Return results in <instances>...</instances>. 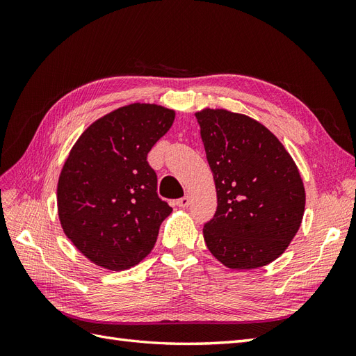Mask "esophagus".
Here are the masks:
<instances>
[{"label":"esophagus","instance_id":"1","mask_svg":"<svg viewBox=\"0 0 356 356\" xmlns=\"http://www.w3.org/2000/svg\"><path fill=\"white\" fill-rule=\"evenodd\" d=\"M177 204H178L179 208H187L188 204H190V197L186 195L184 197H181V199L177 200Z\"/></svg>","mask_w":356,"mask_h":356}]
</instances>
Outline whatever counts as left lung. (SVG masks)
<instances>
[{
    "label": "left lung",
    "mask_w": 356,
    "mask_h": 356,
    "mask_svg": "<svg viewBox=\"0 0 356 356\" xmlns=\"http://www.w3.org/2000/svg\"><path fill=\"white\" fill-rule=\"evenodd\" d=\"M218 207L203 225L211 254L236 270L284 254L300 229L306 193L289 153L266 126L227 110L196 113Z\"/></svg>",
    "instance_id": "8db88e82"
}]
</instances>
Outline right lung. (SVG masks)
<instances>
[{
  "mask_svg": "<svg viewBox=\"0 0 356 356\" xmlns=\"http://www.w3.org/2000/svg\"><path fill=\"white\" fill-rule=\"evenodd\" d=\"M174 118L165 106L131 104L92 123L74 144L58 182L59 220L96 266L124 270L152 252L172 208L157 196L147 156Z\"/></svg>",
  "mask_w": 356,
  "mask_h": 356,
  "instance_id": "1",
  "label": "right lung"
}]
</instances>
